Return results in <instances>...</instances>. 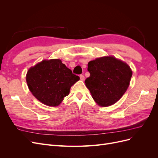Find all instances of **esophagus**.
I'll return each mask as SVG.
<instances>
[{
  "label": "esophagus",
  "mask_w": 158,
  "mask_h": 158,
  "mask_svg": "<svg viewBox=\"0 0 158 158\" xmlns=\"http://www.w3.org/2000/svg\"><path fill=\"white\" fill-rule=\"evenodd\" d=\"M80 80H84V78H85L84 76V75H82V74L80 75Z\"/></svg>",
  "instance_id": "obj_1"
}]
</instances>
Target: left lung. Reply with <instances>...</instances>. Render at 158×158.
I'll use <instances>...</instances> for the list:
<instances>
[{
	"instance_id": "left-lung-1",
	"label": "left lung",
	"mask_w": 158,
	"mask_h": 158,
	"mask_svg": "<svg viewBox=\"0 0 158 158\" xmlns=\"http://www.w3.org/2000/svg\"><path fill=\"white\" fill-rule=\"evenodd\" d=\"M89 77L85 80L93 99L99 106L116 103L130 84L132 72L126 63L114 56H103L88 64Z\"/></svg>"
}]
</instances>
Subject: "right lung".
I'll return each mask as SVG.
<instances>
[{
    "instance_id": "add662e5",
    "label": "right lung",
    "mask_w": 158,
    "mask_h": 158,
    "mask_svg": "<svg viewBox=\"0 0 158 158\" xmlns=\"http://www.w3.org/2000/svg\"><path fill=\"white\" fill-rule=\"evenodd\" d=\"M80 80L60 59L44 60L28 70L26 82L32 94L48 106L56 107Z\"/></svg>"
}]
</instances>
